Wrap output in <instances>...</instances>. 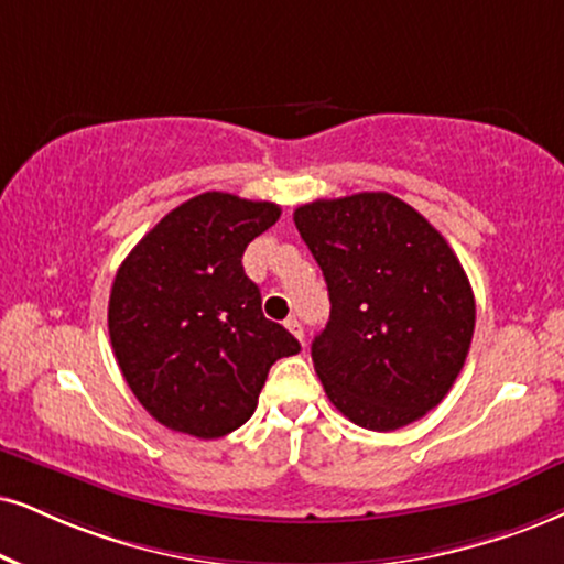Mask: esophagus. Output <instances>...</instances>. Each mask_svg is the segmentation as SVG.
<instances>
[{
  "instance_id": "obj_1",
  "label": "esophagus",
  "mask_w": 564,
  "mask_h": 564,
  "mask_svg": "<svg viewBox=\"0 0 564 564\" xmlns=\"http://www.w3.org/2000/svg\"><path fill=\"white\" fill-rule=\"evenodd\" d=\"M284 326H288V329L290 332H293V335L297 337V339H301V343H303V324L301 322H297V318L295 316H290L288 318V322H284Z\"/></svg>"
}]
</instances>
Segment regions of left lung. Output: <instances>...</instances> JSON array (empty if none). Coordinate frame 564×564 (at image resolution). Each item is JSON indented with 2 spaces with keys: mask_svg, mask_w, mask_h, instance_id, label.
<instances>
[{
  "mask_svg": "<svg viewBox=\"0 0 564 564\" xmlns=\"http://www.w3.org/2000/svg\"><path fill=\"white\" fill-rule=\"evenodd\" d=\"M329 290V322L311 345L326 398L371 431L423 419L468 358L476 301L447 240L389 193L295 208Z\"/></svg>",
  "mask_w": 564,
  "mask_h": 564,
  "instance_id": "1",
  "label": "left lung"
}]
</instances>
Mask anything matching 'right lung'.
Listing matches in <instances>:
<instances>
[{
	"mask_svg": "<svg viewBox=\"0 0 564 564\" xmlns=\"http://www.w3.org/2000/svg\"><path fill=\"white\" fill-rule=\"evenodd\" d=\"M269 200L200 193L172 208L117 269L109 339L138 402L198 440L240 429L269 368L301 352L261 311L242 269L248 242L280 219Z\"/></svg>",
	"mask_w": 564,
	"mask_h": 564,
	"instance_id": "obj_1",
	"label": "right lung"
}]
</instances>
